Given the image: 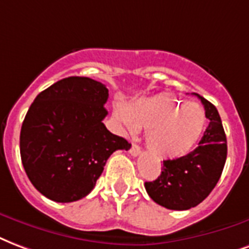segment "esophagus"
<instances>
[{
  "mask_svg": "<svg viewBox=\"0 0 249 249\" xmlns=\"http://www.w3.org/2000/svg\"><path fill=\"white\" fill-rule=\"evenodd\" d=\"M128 152H130V155H131V156H135V158H136V156H139L142 151H140L139 145H136V144H134V143H132L131 148H130V151H128Z\"/></svg>",
  "mask_w": 249,
  "mask_h": 249,
  "instance_id": "obj_1",
  "label": "esophagus"
}]
</instances>
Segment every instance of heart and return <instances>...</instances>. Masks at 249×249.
Listing matches in <instances>:
<instances>
[{"label":"heart","mask_w":249,"mask_h":249,"mask_svg":"<svg viewBox=\"0 0 249 249\" xmlns=\"http://www.w3.org/2000/svg\"><path fill=\"white\" fill-rule=\"evenodd\" d=\"M127 114L117 107L118 119L127 127L147 128L145 140L159 159H178L197 144L206 124L205 111L198 104L168 94L142 98L127 106Z\"/></svg>","instance_id":"b5f03b06"}]
</instances>
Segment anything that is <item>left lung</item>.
I'll use <instances>...</instances> for the list:
<instances>
[{
  "mask_svg": "<svg viewBox=\"0 0 249 249\" xmlns=\"http://www.w3.org/2000/svg\"><path fill=\"white\" fill-rule=\"evenodd\" d=\"M210 121L198 147L182 158L162 161L161 175L145 182V190L160 206L189 210L211 193L219 181L227 158V139L214 105L198 96Z\"/></svg>",
  "mask_w": 249,
  "mask_h": 249,
  "instance_id": "left-lung-1",
  "label": "left lung"
}]
</instances>
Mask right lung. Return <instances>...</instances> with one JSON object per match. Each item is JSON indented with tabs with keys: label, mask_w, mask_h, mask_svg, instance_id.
<instances>
[{
	"label": "right lung",
	"mask_w": 249,
	"mask_h": 249,
	"mask_svg": "<svg viewBox=\"0 0 249 249\" xmlns=\"http://www.w3.org/2000/svg\"><path fill=\"white\" fill-rule=\"evenodd\" d=\"M109 90L89 77L63 78L39 93L22 123L20 159L35 189L55 202L90 193L110 155L131 144L102 121Z\"/></svg>",
	"instance_id": "obj_1"
}]
</instances>
